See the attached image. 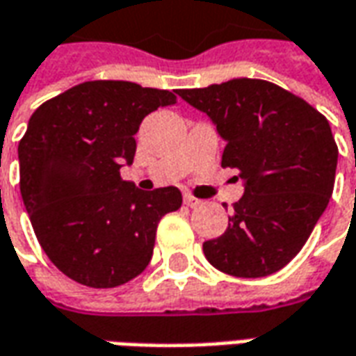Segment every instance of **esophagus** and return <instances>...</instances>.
Returning <instances> with one entry per match:
<instances>
[{
  "instance_id": "obj_1",
  "label": "esophagus",
  "mask_w": 356,
  "mask_h": 356,
  "mask_svg": "<svg viewBox=\"0 0 356 356\" xmlns=\"http://www.w3.org/2000/svg\"><path fill=\"white\" fill-rule=\"evenodd\" d=\"M185 204L188 206V208H200L204 202L198 200V198H194V196H191V194H185Z\"/></svg>"
}]
</instances>
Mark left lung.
Returning <instances> with one entry per match:
<instances>
[{"instance_id": "1", "label": "left lung", "mask_w": 356, "mask_h": 356, "mask_svg": "<svg viewBox=\"0 0 356 356\" xmlns=\"http://www.w3.org/2000/svg\"><path fill=\"white\" fill-rule=\"evenodd\" d=\"M177 93L216 124L227 143L221 165L244 181L227 231L204 242V255L240 278L280 270L305 246L334 191L337 145L328 120L265 80L236 78Z\"/></svg>"}]
</instances>
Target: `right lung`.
Returning <instances> with one entry per match:
<instances>
[{
	"label": "right lung",
	"instance_id": "obj_1",
	"mask_svg": "<svg viewBox=\"0 0 356 356\" xmlns=\"http://www.w3.org/2000/svg\"><path fill=\"white\" fill-rule=\"evenodd\" d=\"M165 89L97 80L74 86L35 110L19 143L20 194L51 263L89 288H116L152 257L156 227L183 204L177 186L145 193L120 177L135 133Z\"/></svg>",
	"mask_w": 356,
	"mask_h": 356
}]
</instances>
